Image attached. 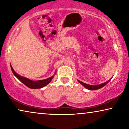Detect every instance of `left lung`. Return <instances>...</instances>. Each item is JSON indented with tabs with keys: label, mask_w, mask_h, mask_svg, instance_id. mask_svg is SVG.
Segmentation results:
<instances>
[{
	"label": "left lung",
	"mask_w": 129,
	"mask_h": 129,
	"mask_svg": "<svg viewBox=\"0 0 129 129\" xmlns=\"http://www.w3.org/2000/svg\"><path fill=\"white\" fill-rule=\"evenodd\" d=\"M110 80H111V79L109 80L108 81H107V82H106L105 83H103L98 84V85H94V86H93V85H90V84H87L86 83H83V82H80V81H79V80H78V82H79V83L82 84V85L84 87H86L87 89L90 90H96L99 89H100V88L104 87V86H105L106 84H107L109 82H110Z\"/></svg>",
	"instance_id": "obj_1"
}]
</instances>
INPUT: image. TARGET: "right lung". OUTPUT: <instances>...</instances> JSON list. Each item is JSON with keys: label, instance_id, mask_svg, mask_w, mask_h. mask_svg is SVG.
I'll list each match as a JSON object with an SVG mask.
<instances>
[{"label": "right lung", "instance_id": "add662e5", "mask_svg": "<svg viewBox=\"0 0 129 129\" xmlns=\"http://www.w3.org/2000/svg\"><path fill=\"white\" fill-rule=\"evenodd\" d=\"M10 67H11L12 71L13 72V75H15L21 82L23 83L24 84H25L27 87L33 89H40V88L45 87V86L47 85V84L51 82V80H52V79L53 78L54 76H53L50 77L49 78H47L46 79H45V80L33 81L30 80V79L26 78V77L21 76L16 73L15 70H13V69L12 68L11 65H10Z\"/></svg>", "mask_w": 129, "mask_h": 129}]
</instances>
